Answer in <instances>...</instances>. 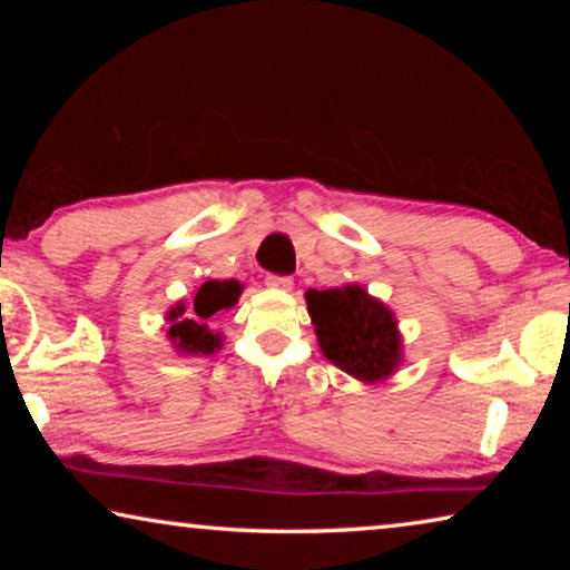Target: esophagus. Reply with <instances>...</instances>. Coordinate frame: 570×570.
<instances>
[{
  "mask_svg": "<svg viewBox=\"0 0 570 570\" xmlns=\"http://www.w3.org/2000/svg\"><path fill=\"white\" fill-rule=\"evenodd\" d=\"M266 286H268V288H276V292H292V288H294V278H292V276L268 274V276H266Z\"/></svg>",
  "mask_w": 570,
  "mask_h": 570,
  "instance_id": "1",
  "label": "esophagus"
}]
</instances>
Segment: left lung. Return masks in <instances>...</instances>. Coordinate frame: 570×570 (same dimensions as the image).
Returning <instances> with one entry per match:
<instances>
[{
    "instance_id": "left-lung-1",
    "label": "left lung",
    "mask_w": 570,
    "mask_h": 570,
    "mask_svg": "<svg viewBox=\"0 0 570 570\" xmlns=\"http://www.w3.org/2000/svg\"><path fill=\"white\" fill-rule=\"evenodd\" d=\"M306 308L326 360L360 382L387 380L402 362L397 320L360 284L308 288Z\"/></svg>"
}]
</instances>
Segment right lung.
I'll use <instances>...</instances> for the list:
<instances>
[{"instance_id": "add662e5", "label": "right lung", "mask_w": 570, "mask_h": 570, "mask_svg": "<svg viewBox=\"0 0 570 570\" xmlns=\"http://www.w3.org/2000/svg\"><path fill=\"white\" fill-rule=\"evenodd\" d=\"M240 286L236 278H210L200 284L190 302H178L168 308V340L180 354H214L220 350L224 336L210 330V322L218 312L234 306L240 296Z\"/></svg>"}]
</instances>
